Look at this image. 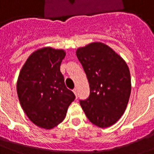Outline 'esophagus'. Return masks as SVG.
Returning <instances> with one entry per match:
<instances>
[{"label": "esophagus", "mask_w": 154, "mask_h": 154, "mask_svg": "<svg viewBox=\"0 0 154 154\" xmlns=\"http://www.w3.org/2000/svg\"><path fill=\"white\" fill-rule=\"evenodd\" d=\"M72 91H73V93L75 94V96L77 97V88H74Z\"/></svg>", "instance_id": "esophagus-1"}]
</instances>
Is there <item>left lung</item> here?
I'll list each match as a JSON object with an SVG mask.
<instances>
[{
  "mask_svg": "<svg viewBox=\"0 0 154 154\" xmlns=\"http://www.w3.org/2000/svg\"><path fill=\"white\" fill-rule=\"evenodd\" d=\"M76 54L90 87V96L80 100L81 106L95 125H113L129 102L131 78L128 65L111 48L100 42L78 48Z\"/></svg>",
  "mask_w": 154,
  "mask_h": 154,
  "instance_id": "1",
  "label": "left lung"
}]
</instances>
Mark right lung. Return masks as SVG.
<instances>
[{
  "instance_id": "obj_1",
  "label": "right lung",
  "mask_w": 154,
  "mask_h": 154,
  "mask_svg": "<svg viewBox=\"0 0 154 154\" xmlns=\"http://www.w3.org/2000/svg\"><path fill=\"white\" fill-rule=\"evenodd\" d=\"M63 49L44 47L33 52L20 69L16 83L24 112L35 125L50 129L65 118L75 95L60 72Z\"/></svg>"
}]
</instances>
